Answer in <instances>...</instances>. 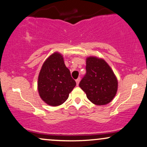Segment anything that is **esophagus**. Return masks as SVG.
Here are the masks:
<instances>
[{"label": "esophagus", "instance_id": "1", "mask_svg": "<svg viewBox=\"0 0 147 147\" xmlns=\"http://www.w3.org/2000/svg\"><path fill=\"white\" fill-rule=\"evenodd\" d=\"M80 80H81V78H79V77L78 79H76V83H77V86H78V85H79V82H80Z\"/></svg>", "mask_w": 147, "mask_h": 147}]
</instances>
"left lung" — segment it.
Segmentation results:
<instances>
[{"instance_id":"1","label":"left lung","mask_w":147,"mask_h":147,"mask_svg":"<svg viewBox=\"0 0 147 147\" xmlns=\"http://www.w3.org/2000/svg\"><path fill=\"white\" fill-rule=\"evenodd\" d=\"M86 74L79 83V87L92 103L103 105L116 96L118 80L114 72L104 59L96 57L86 59Z\"/></svg>"}]
</instances>
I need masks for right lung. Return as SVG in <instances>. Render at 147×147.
Instances as JSON below:
<instances>
[{
	"instance_id": "add662e5",
	"label": "right lung",
	"mask_w": 147,
	"mask_h": 147,
	"mask_svg": "<svg viewBox=\"0 0 147 147\" xmlns=\"http://www.w3.org/2000/svg\"><path fill=\"white\" fill-rule=\"evenodd\" d=\"M75 86L62 55L55 52L49 56L38 76V90L42 99L51 106L61 105L68 99Z\"/></svg>"
}]
</instances>
